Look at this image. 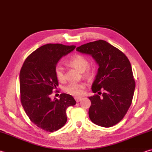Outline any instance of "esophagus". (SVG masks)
<instances>
[{"label": "esophagus", "instance_id": "1", "mask_svg": "<svg viewBox=\"0 0 152 152\" xmlns=\"http://www.w3.org/2000/svg\"><path fill=\"white\" fill-rule=\"evenodd\" d=\"M74 99L76 100V102L77 103H78V102H80V101H81L82 97H74Z\"/></svg>", "mask_w": 152, "mask_h": 152}]
</instances>
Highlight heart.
<instances>
[{
	"label": "heart",
	"mask_w": 152,
	"mask_h": 152,
	"mask_svg": "<svg viewBox=\"0 0 152 152\" xmlns=\"http://www.w3.org/2000/svg\"><path fill=\"white\" fill-rule=\"evenodd\" d=\"M66 63L70 66L75 68L80 72H83L86 76H90L91 73V68L88 66L89 62L87 58L82 55L75 54L72 55L68 59ZM55 74L56 79L59 82H63L65 81L66 78H65L64 69L61 64H58L55 66ZM86 86V84L85 82L71 83L64 88V91L72 96H79L84 94Z\"/></svg>",
	"instance_id": "obj_1"
}]
</instances>
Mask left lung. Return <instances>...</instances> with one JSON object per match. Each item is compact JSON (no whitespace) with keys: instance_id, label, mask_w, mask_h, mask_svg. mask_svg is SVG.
<instances>
[{"instance_id":"left-lung-1","label":"left lung","mask_w":152,"mask_h":152,"mask_svg":"<svg viewBox=\"0 0 152 152\" xmlns=\"http://www.w3.org/2000/svg\"><path fill=\"white\" fill-rule=\"evenodd\" d=\"M76 50L91 55L99 66L91 86L96 94L88 97L91 103L90 120L103 127L115 125L126 114L134 92L135 80L129 58L104 40L84 44Z\"/></svg>"}]
</instances>
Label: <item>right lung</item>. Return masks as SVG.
Masks as SVG:
<instances>
[{
	"mask_svg": "<svg viewBox=\"0 0 152 152\" xmlns=\"http://www.w3.org/2000/svg\"><path fill=\"white\" fill-rule=\"evenodd\" d=\"M75 45L49 43L40 47L26 58L20 72V101L33 123L47 132L60 129L66 123V109L76 104L70 95L61 94L60 99L50 95L58 86L55 68L60 58Z\"/></svg>",
	"mask_w": 152,
	"mask_h": 152,
	"instance_id": "right-lung-1",
	"label": "right lung"
}]
</instances>
